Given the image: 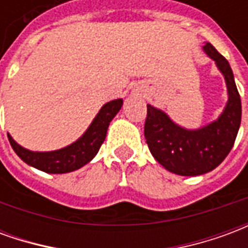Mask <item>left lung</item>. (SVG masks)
Listing matches in <instances>:
<instances>
[{
  "mask_svg": "<svg viewBox=\"0 0 248 248\" xmlns=\"http://www.w3.org/2000/svg\"><path fill=\"white\" fill-rule=\"evenodd\" d=\"M203 50L223 74L229 101L217 121L197 130H187L172 122L165 111L147 105L146 143L150 153L170 172L195 177L218 167L234 146L242 118V103L229 61L211 44Z\"/></svg>",
  "mask_w": 248,
  "mask_h": 248,
  "instance_id": "obj_1",
  "label": "left lung"
}]
</instances>
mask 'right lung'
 <instances>
[{
	"label": "right lung",
	"instance_id": "right-lung-1",
	"mask_svg": "<svg viewBox=\"0 0 248 248\" xmlns=\"http://www.w3.org/2000/svg\"><path fill=\"white\" fill-rule=\"evenodd\" d=\"M124 101L114 99L105 103L99 113L93 119L92 124L85 131L79 140L73 142L71 145L63 149L54 151H30L19 146L16 140L8 134L9 142L16 151V154L29 166L38 169L41 171L49 174H65V172L74 171L85 166L97 155L99 147L106 138L108 127L111 119L117 115Z\"/></svg>",
	"mask_w": 248,
	"mask_h": 248
}]
</instances>
